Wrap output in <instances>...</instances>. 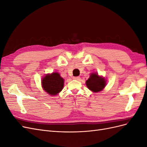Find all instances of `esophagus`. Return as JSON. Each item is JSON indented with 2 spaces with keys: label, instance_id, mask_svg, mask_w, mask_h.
<instances>
[{
  "label": "esophagus",
  "instance_id": "34e87169",
  "mask_svg": "<svg viewBox=\"0 0 147 147\" xmlns=\"http://www.w3.org/2000/svg\"><path fill=\"white\" fill-rule=\"evenodd\" d=\"M73 79L75 80H79L80 79V77H74Z\"/></svg>",
  "mask_w": 147,
  "mask_h": 147
}]
</instances>
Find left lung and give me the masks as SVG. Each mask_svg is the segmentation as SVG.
<instances>
[{
	"label": "left lung",
	"instance_id": "8db88e82",
	"mask_svg": "<svg viewBox=\"0 0 147 147\" xmlns=\"http://www.w3.org/2000/svg\"><path fill=\"white\" fill-rule=\"evenodd\" d=\"M86 86L89 90L97 92L102 91L105 86V80L104 78L100 77L96 73L91 74L90 77L86 82Z\"/></svg>",
	"mask_w": 147,
	"mask_h": 147
}]
</instances>
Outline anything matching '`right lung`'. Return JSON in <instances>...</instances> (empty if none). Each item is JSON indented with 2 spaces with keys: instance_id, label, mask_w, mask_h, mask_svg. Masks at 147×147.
Here are the masks:
<instances>
[{
  "instance_id": "add662e5",
  "label": "right lung",
  "mask_w": 147,
  "mask_h": 147,
  "mask_svg": "<svg viewBox=\"0 0 147 147\" xmlns=\"http://www.w3.org/2000/svg\"><path fill=\"white\" fill-rule=\"evenodd\" d=\"M42 87L49 94L54 96L59 93L64 86V79L58 73L47 75L42 78Z\"/></svg>"
}]
</instances>
